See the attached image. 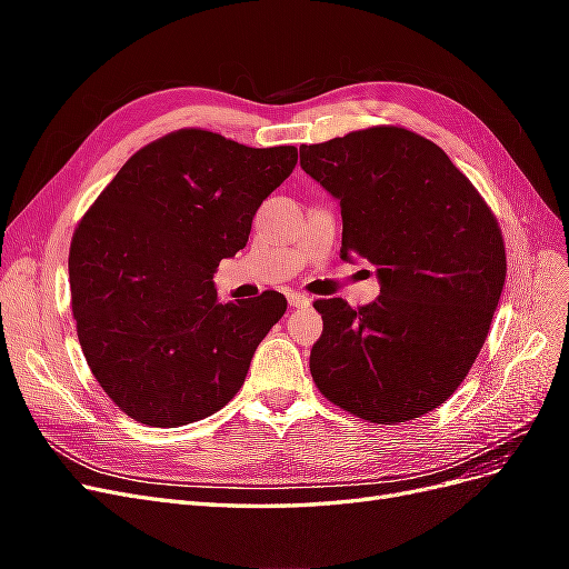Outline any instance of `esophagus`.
<instances>
[{
  "label": "esophagus",
  "mask_w": 569,
  "mask_h": 569,
  "mask_svg": "<svg viewBox=\"0 0 569 569\" xmlns=\"http://www.w3.org/2000/svg\"><path fill=\"white\" fill-rule=\"evenodd\" d=\"M287 301H289V306H295V308L311 306V297L303 295V291H291V295L287 297Z\"/></svg>",
  "instance_id": "esophagus-1"
}]
</instances>
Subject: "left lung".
I'll return each instance as SVG.
<instances>
[{
	"instance_id": "1",
	"label": "left lung",
	"mask_w": 569,
	"mask_h": 569,
	"mask_svg": "<svg viewBox=\"0 0 569 569\" xmlns=\"http://www.w3.org/2000/svg\"><path fill=\"white\" fill-rule=\"evenodd\" d=\"M301 168L341 206V258L377 268L380 297L318 299L316 387L396 425L441 406L485 347L506 284V244L475 184L422 134L375 126L301 144Z\"/></svg>"
}]
</instances>
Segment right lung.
Wrapping results in <instances>:
<instances>
[{"label":"right lung","instance_id":"add662e5","mask_svg":"<svg viewBox=\"0 0 569 569\" xmlns=\"http://www.w3.org/2000/svg\"><path fill=\"white\" fill-rule=\"evenodd\" d=\"M297 147L253 149L184 128L142 147L78 222L68 278L84 360L132 420L180 427L244 385L258 343L287 311L280 291L218 299L213 272L247 247Z\"/></svg>","mask_w":569,"mask_h":569}]
</instances>
